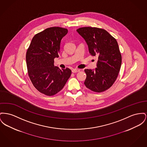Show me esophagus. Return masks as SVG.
I'll use <instances>...</instances> for the list:
<instances>
[{"instance_id":"34e87169","label":"esophagus","mask_w":147,"mask_h":147,"mask_svg":"<svg viewBox=\"0 0 147 147\" xmlns=\"http://www.w3.org/2000/svg\"><path fill=\"white\" fill-rule=\"evenodd\" d=\"M79 71H80V70L78 69H72V72L73 73H78Z\"/></svg>"}]
</instances>
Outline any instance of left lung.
Returning <instances> with one entry per match:
<instances>
[{"mask_svg":"<svg viewBox=\"0 0 147 147\" xmlns=\"http://www.w3.org/2000/svg\"><path fill=\"white\" fill-rule=\"evenodd\" d=\"M77 32L85 40L90 54L98 59L95 69L84 70V84L93 92H104L112 86L121 69V55L118 43L103 29L83 27Z\"/></svg>","mask_w":147,"mask_h":147,"instance_id":"left-lung-1","label":"left lung"}]
</instances>
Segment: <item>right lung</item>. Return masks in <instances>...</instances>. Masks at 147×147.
Returning a JSON list of instances; mask_svg holds the SVG:
<instances>
[{
    "mask_svg": "<svg viewBox=\"0 0 147 147\" xmlns=\"http://www.w3.org/2000/svg\"><path fill=\"white\" fill-rule=\"evenodd\" d=\"M67 33L65 28H47L35 35L27 50L29 77L35 88L45 95L58 93L71 76L70 69H60L54 65V58L59 57L61 40Z\"/></svg>",
    "mask_w": 147,
    "mask_h": 147,
    "instance_id": "obj_1",
    "label": "right lung"
}]
</instances>
